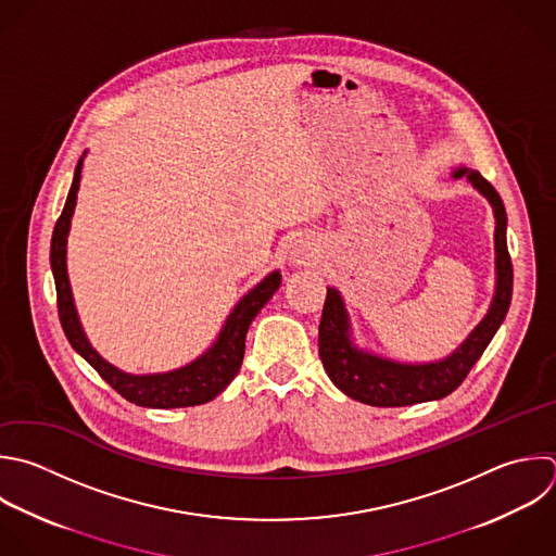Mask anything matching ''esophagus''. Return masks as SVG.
Instances as JSON below:
<instances>
[{"label":"esophagus","mask_w":556,"mask_h":556,"mask_svg":"<svg viewBox=\"0 0 556 556\" xmlns=\"http://www.w3.org/2000/svg\"><path fill=\"white\" fill-rule=\"evenodd\" d=\"M315 258H317V248H315L313 243H308V241H304V239H300V241L293 243L291 263H293L295 267H306V265H311Z\"/></svg>","instance_id":"obj_1"}]
</instances>
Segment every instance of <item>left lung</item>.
Instances as JSON below:
<instances>
[{"label":"left lung","instance_id":"1","mask_svg":"<svg viewBox=\"0 0 556 556\" xmlns=\"http://www.w3.org/2000/svg\"><path fill=\"white\" fill-rule=\"evenodd\" d=\"M454 178H467L493 206L495 215V295L484 319L447 358L404 365L367 354L350 343V321L337 289H328L319 321V358L330 380L350 397L371 406H408L450 395L486 350L506 317L513 295V265L506 248V211L502 198L476 169L458 167Z\"/></svg>","mask_w":556,"mask_h":556}]
</instances>
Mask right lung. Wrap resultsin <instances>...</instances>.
I'll return each instance as SVG.
<instances>
[{
  "label": "right lung",
  "instance_id": "right-lung-1",
  "mask_svg": "<svg viewBox=\"0 0 556 556\" xmlns=\"http://www.w3.org/2000/svg\"><path fill=\"white\" fill-rule=\"evenodd\" d=\"M80 172H83V159L76 165L74 182L65 202V208L54 226L52 235V248H50V263L54 271L56 282V304H59V317L61 326L72 343V348L128 402L137 406H150V408H180V406H195L211 402L217 397L239 374L243 354H245V334L256 317V313L267 304V300L276 293L280 287V274H269L261 285H256L230 313L224 330L219 332V339L215 345L202 354L198 361H193L187 367H180L176 371L167 374H154V376H130L106 363L87 341L83 326L78 321V313L74 306L70 278H67V232L76 206V193L80 187Z\"/></svg>",
  "mask_w": 556,
  "mask_h": 556
}]
</instances>
